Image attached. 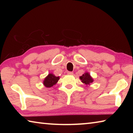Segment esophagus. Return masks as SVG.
<instances>
[{
	"label": "esophagus",
	"instance_id": "esophagus-1",
	"mask_svg": "<svg viewBox=\"0 0 133 133\" xmlns=\"http://www.w3.org/2000/svg\"><path fill=\"white\" fill-rule=\"evenodd\" d=\"M67 74H68L69 75H72L73 74V72L72 71H68L67 72Z\"/></svg>",
	"mask_w": 133,
	"mask_h": 133
}]
</instances>
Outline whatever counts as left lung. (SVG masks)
Listing matches in <instances>:
<instances>
[{
    "mask_svg": "<svg viewBox=\"0 0 133 133\" xmlns=\"http://www.w3.org/2000/svg\"><path fill=\"white\" fill-rule=\"evenodd\" d=\"M80 80H82V82L86 85H89L93 82V78H91V77L90 76V75H89V73H85L84 75H83L82 76H80Z\"/></svg>",
    "mask_w": 133,
    "mask_h": 133,
    "instance_id": "left-lung-1",
    "label": "left lung"
}]
</instances>
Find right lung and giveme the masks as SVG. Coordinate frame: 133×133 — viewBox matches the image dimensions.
Segmentation results:
<instances>
[{"instance_id":"1","label":"right lung","mask_w":133,"mask_h":133,"mask_svg":"<svg viewBox=\"0 0 133 133\" xmlns=\"http://www.w3.org/2000/svg\"><path fill=\"white\" fill-rule=\"evenodd\" d=\"M58 80H59V77H56V76L53 75V74H49L45 78L43 82V84L46 87H51L53 85L56 84Z\"/></svg>"}]
</instances>
